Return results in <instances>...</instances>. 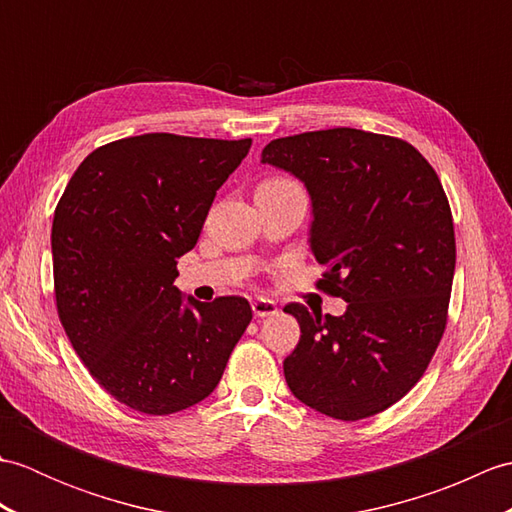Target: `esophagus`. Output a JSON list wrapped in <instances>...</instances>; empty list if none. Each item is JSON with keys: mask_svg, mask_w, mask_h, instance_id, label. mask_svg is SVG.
I'll return each instance as SVG.
<instances>
[{"mask_svg": "<svg viewBox=\"0 0 512 512\" xmlns=\"http://www.w3.org/2000/svg\"><path fill=\"white\" fill-rule=\"evenodd\" d=\"M250 306H253V314L257 319H264V317H273V314H277V303L273 301V299H264V297H259V299H255L253 303H250Z\"/></svg>", "mask_w": 512, "mask_h": 512, "instance_id": "1", "label": "esophagus"}]
</instances>
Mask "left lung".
<instances>
[{
	"instance_id": "left-lung-1",
	"label": "left lung",
	"mask_w": 512,
	"mask_h": 512,
	"mask_svg": "<svg viewBox=\"0 0 512 512\" xmlns=\"http://www.w3.org/2000/svg\"><path fill=\"white\" fill-rule=\"evenodd\" d=\"M264 165L312 200L319 288L341 317L288 303L301 339L284 376L303 405L354 422L394 405L422 378L447 328L455 233L438 173L405 140L352 127L270 140Z\"/></svg>"
}]
</instances>
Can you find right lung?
<instances>
[{
    "instance_id": "add662e5",
    "label": "right lung",
    "mask_w": 512,
    "mask_h": 512,
    "mask_svg": "<svg viewBox=\"0 0 512 512\" xmlns=\"http://www.w3.org/2000/svg\"><path fill=\"white\" fill-rule=\"evenodd\" d=\"M253 140L143 134L85 158L52 220L65 334L96 383L129 409L167 416L204 400L253 319L244 297L184 299L178 257Z\"/></svg>"
}]
</instances>
